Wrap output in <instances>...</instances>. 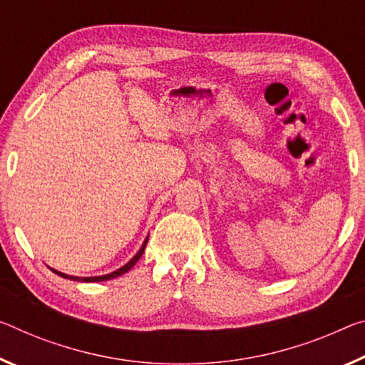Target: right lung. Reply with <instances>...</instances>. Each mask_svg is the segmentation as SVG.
Listing matches in <instances>:
<instances>
[{"label": "right lung", "mask_w": 365, "mask_h": 365, "mask_svg": "<svg viewBox=\"0 0 365 365\" xmlns=\"http://www.w3.org/2000/svg\"><path fill=\"white\" fill-rule=\"evenodd\" d=\"M146 244H148V239L144 240V244H143V247L140 248V252L136 253L135 257H133L128 263H126L125 266H121L120 269H117V271H113V273H110V274H106V276H94V277H78V276H68V274H65V273H60V271H56V269H51L53 271V273H56L58 276H61V277H65V279H71V281H83V282H99V281H108V279H113V277H117V276H121V274H125L126 271H130L133 266L136 264V262L138 259L141 258V255L144 253V248H146Z\"/></svg>", "instance_id": "right-lung-1"}]
</instances>
